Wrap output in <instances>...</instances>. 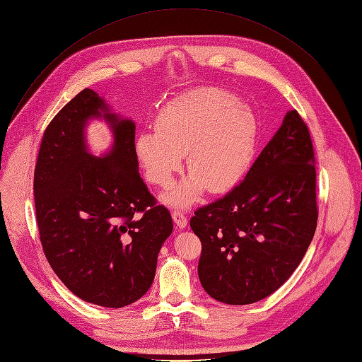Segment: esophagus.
I'll list each match as a JSON object with an SVG mask.
<instances>
[{
  "mask_svg": "<svg viewBox=\"0 0 362 362\" xmlns=\"http://www.w3.org/2000/svg\"><path fill=\"white\" fill-rule=\"evenodd\" d=\"M172 218H173L175 223H176L180 229H183V228H186V226H187V218H186L182 212L175 211V212L172 214Z\"/></svg>",
  "mask_w": 362,
  "mask_h": 362,
  "instance_id": "obj_1",
  "label": "esophagus"
}]
</instances>
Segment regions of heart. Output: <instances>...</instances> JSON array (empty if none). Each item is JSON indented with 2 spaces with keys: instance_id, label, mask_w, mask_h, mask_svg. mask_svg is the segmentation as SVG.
Instances as JSON below:
<instances>
[{
  "instance_id": "obj_1",
  "label": "heart",
  "mask_w": 362,
  "mask_h": 362,
  "mask_svg": "<svg viewBox=\"0 0 362 362\" xmlns=\"http://www.w3.org/2000/svg\"><path fill=\"white\" fill-rule=\"evenodd\" d=\"M255 141V118L233 93L199 88L168 103L157 115L156 129L139 134L136 154L146 179L158 187L172 183L186 154L190 173L161 201L172 208H189L206 189L212 193L233 189L250 166Z\"/></svg>"
}]
</instances>
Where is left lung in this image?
<instances>
[{
	"label": "left lung",
	"instance_id": "1",
	"mask_svg": "<svg viewBox=\"0 0 362 362\" xmlns=\"http://www.w3.org/2000/svg\"><path fill=\"white\" fill-rule=\"evenodd\" d=\"M312 163L308 125L291 110L245 179L194 212L190 228L202 243L198 274L211 298L255 303L298 269L317 221Z\"/></svg>",
	"mask_w": 362,
	"mask_h": 362
}]
</instances>
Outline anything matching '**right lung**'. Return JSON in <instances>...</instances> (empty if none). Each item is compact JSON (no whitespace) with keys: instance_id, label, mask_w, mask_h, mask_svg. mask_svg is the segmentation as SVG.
<instances>
[{"instance_id":"1","label":"right lung","mask_w":362,"mask_h":362,"mask_svg":"<svg viewBox=\"0 0 362 362\" xmlns=\"http://www.w3.org/2000/svg\"><path fill=\"white\" fill-rule=\"evenodd\" d=\"M92 119L105 120L113 133L100 158L87 146ZM134 139V121L86 88L47 125L35 170L36 219L50 267L79 299L104 308H124L147 293L173 231L170 212L156 205L140 177Z\"/></svg>"}]
</instances>
